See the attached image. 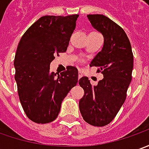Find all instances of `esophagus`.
Masks as SVG:
<instances>
[{"label": "esophagus", "instance_id": "esophagus-1", "mask_svg": "<svg viewBox=\"0 0 149 149\" xmlns=\"http://www.w3.org/2000/svg\"><path fill=\"white\" fill-rule=\"evenodd\" d=\"M81 77H82V72H81V71H79V72H78V78L80 79V78H81Z\"/></svg>", "mask_w": 149, "mask_h": 149}]
</instances>
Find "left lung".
I'll return each instance as SVG.
<instances>
[{"label": "left lung", "mask_w": 149, "mask_h": 149, "mask_svg": "<svg viewBox=\"0 0 149 149\" xmlns=\"http://www.w3.org/2000/svg\"><path fill=\"white\" fill-rule=\"evenodd\" d=\"M95 29L103 34L104 45L90 66H95L104 78L97 86L82 77L79 85L84 95L79 100L80 112L86 123L102 127L115 119L127 95L132 80L134 56L129 38L119 24L103 15H88Z\"/></svg>", "instance_id": "1"}]
</instances>
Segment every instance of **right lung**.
I'll return each instance as SVG.
<instances>
[{"label":"right lung","mask_w":149,"mask_h":149,"mask_svg":"<svg viewBox=\"0 0 149 149\" xmlns=\"http://www.w3.org/2000/svg\"><path fill=\"white\" fill-rule=\"evenodd\" d=\"M78 15H44L25 31L15 57V79L26 116L37 124L54 121L61 104L78 81V70L68 66L58 74L50 71L54 56L67 51Z\"/></svg>","instance_id":"add662e5"}]
</instances>
